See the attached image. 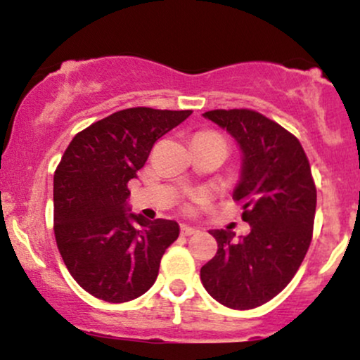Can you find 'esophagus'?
Returning a JSON list of instances; mask_svg holds the SVG:
<instances>
[{
    "label": "esophagus",
    "instance_id": "esophagus-1",
    "mask_svg": "<svg viewBox=\"0 0 360 360\" xmlns=\"http://www.w3.org/2000/svg\"><path fill=\"white\" fill-rule=\"evenodd\" d=\"M181 233H183V235H186V237H188V235H194V233H198V230L194 229V226H189V225H181Z\"/></svg>",
    "mask_w": 360,
    "mask_h": 360
}]
</instances>
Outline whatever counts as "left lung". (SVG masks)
<instances>
[{"instance_id":"8db88e82","label":"left lung","mask_w":360,"mask_h":360,"mask_svg":"<svg viewBox=\"0 0 360 360\" xmlns=\"http://www.w3.org/2000/svg\"><path fill=\"white\" fill-rule=\"evenodd\" d=\"M240 148L233 198L250 233L210 230L218 250L201 267V283L223 307L252 309L279 295L300 269L316 210V189L303 147L272 120L252 110L203 113Z\"/></svg>"}]
</instances>
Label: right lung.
I'll use <instances>...</instances> for the list:
<instances>
[{"instance_id":"obj_1","label":"right lung","mask_w":360,"mask_h":360,"mask_svg":"<svg viewBox=\"0 0 360 360\" xmlns=\"http://www.w3.org/2000/svg\"><path fill=\"white\" fill-rule=\"evenodd\" d=\"M189 115L122 110L82 130L65 148L53 174V233L69 272L89 295L125 303L155 283L179 225L131 213L127 184L157 140Z\"/></svg>"}]
</instances>
